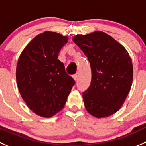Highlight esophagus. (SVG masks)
<instances>
[{"label":"esophagus","mask_w":146,"mask_h":146,"mask_svg":"<svg viewBox=\"0 0 146 146\" xmlns=\"http://www.w3.org/2000/svg\"><path fill=\"white\" fill-rule=\"evenodd\" d=\"M78 76L77 74L73 75V79H74L75 81H77V80H78Z\"/></svg>","instance_id":"1"}]
</instances>
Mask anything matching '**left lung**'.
Segmentation results:
<instances>
[{
  "mask_svg": "<svg viewBox=\"0 0 146 146\" xmlns=\"http://www.w3.org/2000/svg\"><path fill=\"white\" fill-rule=\"evenodd\" d=\"M73 41L92 69L91 84L83 93L86 110L96 118L111 116L121 108L131 88L133 66L128 52L101 31L76 35Z\"/></svg>",
  "mask_w": 146,
  "mask_h": 146,
  "instance_id": "obj_1",
  "label": "left lung"
}]
</instances>
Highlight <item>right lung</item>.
Returning <instances> with one entry per match:
<instances>
[{
  "instance_id": "add662e5",
  "label": "right lung",
  "mask_w": 146,
  "mask_h": 146,
  "mask_svg": "<svg viewBox=\"0 0 146 146\" xmlns=\"http://www.w3.org/2000/svg\"><path fill=\"white\" fill-rule=\"evenodd\" d=\"M68 40V36L46 31L26 46L18 60L16 78L20 94L27 107L42 117H51L62 110L75 84L58 60Z\"/></svg>"
}]
</instances>
